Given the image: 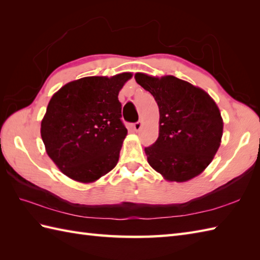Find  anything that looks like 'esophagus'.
I'll return each mask as SVG.
<instances>
[{"instance_id":"1","label":"esophagus","mask_w":260,"mask_h":260,"mask_svg":"<svg viewBox=\"0 0 260 260\" xmlns=\"http://www.w3.org/2000/svg\"><path fill=\"white\" fill-rule=\"evenodd\" d=\"M142 126H143V121H142V120H139V121H136V123H134L133 128H134V131L139 132V131L142 128Z\"/></svg>"}]
</instances>
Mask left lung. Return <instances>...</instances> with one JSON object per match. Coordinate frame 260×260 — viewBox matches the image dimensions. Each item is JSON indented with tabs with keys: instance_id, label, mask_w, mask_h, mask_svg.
Wrapping results in <instances>:
<instances>
[{
	"instance_id": "1",
	"label": "left lung",
	"mask_w": 260,
	"mask_h": 260,
	"mask_svg": "<svg viewBox=\"0 0 260 260\" xmlns=\"http://www.w3.org/2000/svg\"><path fill=\"white\" fill-rule=\"evenodd\" d=\"M159 110L156 142L145 147L147 162L165 180L185 182L211 163L221 143L223 121L213 99L201 88L174 76L136 74Z\"/></svg>"
}]
</instances>
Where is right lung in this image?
<instances>
[{
  "label": "right lung",
  "instance_id": "right-lung-1",
  "mask_svg": "<svg viewBox=\"0 0 260 260\" xmlns=\"http://www.w3.org/2000/svg\"><path fill=\"white\" fill-rule=\"evenodd\" d=\"M131 73L85 77L54 93L41 121L46 151L63 174L90 183L118 162L127 129L118 92Z\"/></svg>",
  "mask_w": 260,
  "mask_h": 260
}]
</instances>
